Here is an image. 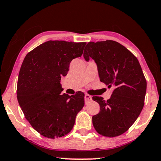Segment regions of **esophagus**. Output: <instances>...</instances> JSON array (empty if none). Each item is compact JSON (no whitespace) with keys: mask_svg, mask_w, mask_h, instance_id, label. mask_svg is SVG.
Listing matches in <instances>:
<instances>
[{"mask_svg":"<svg viewBox=\"0 0 161 161\" xmlns=\"http://www.w3.org/2000/svg\"><path fill=\"white\" fill-rule=\"evenodd\" d=\"M91 100H92V97H91V96L88 95V94H85V103H88L89 102H91Z\"/></svg>","mask_w":161,"mask_h":161,"instance_id":"esophagus-1","label":"esophagus"}]
</instances>
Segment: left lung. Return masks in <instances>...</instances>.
Masks as SVG:
<instances>
[{"instance_id":"obj_1","label":"left lung","mask_w":161,"mask_h":161,"mask_svg":"<svg viewBox=\"0 0 161 161\" xmlns=\"http://www.w3.org/2000/svg\"><path fill=\"white\" fill-rule=\"evenodd\" d=\"M97 65L102 82L114 87L111 98L93 97L100 111L93 116L94 129L99 135L114 137L125 133L139 117L144 105L146 80L137 58L128 49L111 40L90 42L83 54Z\"/></svg>"}]
</instances>
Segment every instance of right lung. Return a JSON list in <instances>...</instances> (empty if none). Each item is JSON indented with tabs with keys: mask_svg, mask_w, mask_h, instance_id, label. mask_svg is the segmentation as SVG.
Wrapping results in <instances>:
<instances>
[{
	"mask_svg": "<svg viewBox=\"0 0 161 161\" xmlns=\"http://www.w3.org/2000/svg\"><path fill=\"white\" fill-rule=\"evenodd\" d=\"M85 42L48 41L26 54L20 69L17 98L25 118L48 138L68 135L85 105L84 93L62 94L61 78L83 53Z\"/></svg>",
	"mask_w": 161,
	"mask_h": 161,
	"instance_id": "obj_1",
	"label": "right lung"
}]
</instances>
